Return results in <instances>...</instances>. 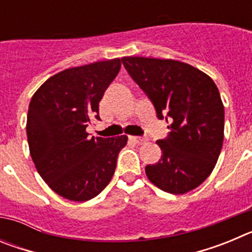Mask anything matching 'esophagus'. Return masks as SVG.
Here are the masks:
<instances>
[{
	"mask_svg": "<svg viewBox=\"0 0 252 252\" xmlns=\"http://www.w3.org/2000/svg\"><path fill=\"white\" fill-rule=\"evenodd\" d=\"M130 140L135 142V144H137V145H144V144H146V142L149 141L148 137H139V136H131Z\"/></svg>",
	"mask_w": 252,
	"mask_h": 252,
	"instance_id": "obj_1",
	"label": "esophagus"
}]
</instances>
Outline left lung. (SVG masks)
Wrapping results in <instances>:
<instances>
[{"label":"left lung","instance_id":"obj_1","mask_svg":"<svg viewBox=\"0 0 252 252\" xmlns=\"http://www.w3.org/2000/svg\"><path fill=\"white\" fill-rule=\"evenodd\" d=\"M122 63L153 102L170 133L159 140L161 159L146 165L149 180L164 192L184 193L201 186L215 169L224 136V108L213 79L173 59L124 57Z\"/></svg>","mask_w":252,"mask_h":252}]
</instances>
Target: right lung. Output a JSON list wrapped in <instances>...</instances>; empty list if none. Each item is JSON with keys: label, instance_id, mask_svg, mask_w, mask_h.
I'll use <instances>...</instances> for the list:
<instances>
[{"label": "right lung", "instance_id": "obj_1", "mask_svg": "<svg viewBox=\"0 0 252 252\" xmlns=\"http://www.w3.org/2000/svg\"><path fill=\"white\" fill-rule=\"evenodd\" d=\"M121 59L74 66L44 82L29 104L26 135L31 159L44 182L69 201L92 199L112 179L127 136L88 137L104 91Z\"/></svg>", "mask_w": 252, "mask_h": 252}]
</instances>
